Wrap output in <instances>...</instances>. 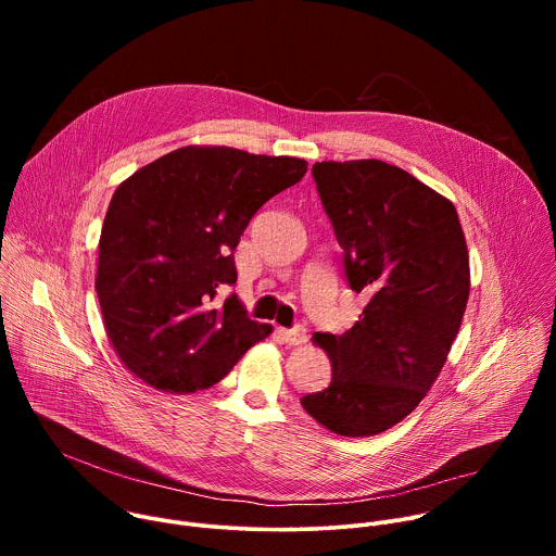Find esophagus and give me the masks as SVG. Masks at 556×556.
Returning a JSON list of instances; mask_svg holds the SVG:
<instances>
[{"label":"esophagus","mask_w":556,"mask_h":556,"mask_svg":"<svg viewBox=\"0 0 556 556\" xmlns=\"http://www.w3.org/2000/svg\"><path fill=\"white\" fill-rule=\"evenodd\" d=\"M277 334H279V339H281L283 343H288V345H303V343L307 341V337H305V330H303V328H292V330H283V328H279V330H277Z\"/></svg>","instance_id":"34e87169"}]
</instances>
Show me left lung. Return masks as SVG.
I'll return each mask as SVG.
<instances>
[{
  "label": "left lung",
  "mask_w": 556,
  "mask_h": 556,
  "mask_svg": "<svg viewBox=\"0 0 556 556\" xmlns=\"http://www.w3.org/2000/svg\"><path fill=\"white\" fill-rule=\"evenodd\" d=\"M312 176L350 288L369 301L341 337H312L332 382L301 405L332 433L367 438L407 418L440 376L468 301V249L453 202L401 167L324 161Z\"/></svg>",
  "instance_id": "left-lung-1"
}]
</instances>
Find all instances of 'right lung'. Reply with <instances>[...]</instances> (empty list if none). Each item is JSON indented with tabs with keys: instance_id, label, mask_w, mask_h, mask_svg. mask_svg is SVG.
I'll list each match as a JSON object with an SVG mask.
<instances>
[{
	"instance_id": "1",
	"label": "right lung",
	"mask_w": 556,
	"mask_h": 556,
	"mask_svg": "<svg viewBox=\"0 0 556 556\" xmlns=\"http://www.w3.org/2000/svg\"><path fill=\"white\" fill-rule=\"evenodd\" d=\"M307 163L232 147L189 144L131 174L112 195L97 294L121 363L144 384L193 393L222 380L273 326L230 294L232 251L264 202L296 185Z\"/></svg>"
}]
</instances>
